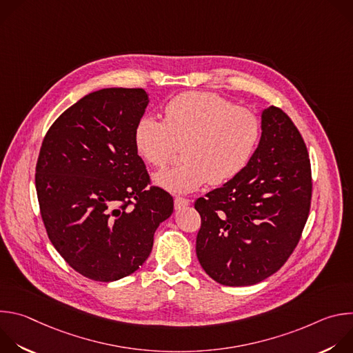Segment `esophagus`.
I'll list each match as a JSON object with an SVG mask.
<instances>
[{"label":"esophagus","mask_w":353,"mask_h":353,"mask_svg":"<svg viewBox=\"0 0 353 353\" xmlns=\"http://www.w3.org/2000/svg\"><path fill=\"white\" fill-rule=\"evenodd\" d=\"M188 205H190V199L183 198V196H176L174 198V208L176 210H181V208L188 207Z\"/></svg>","instance_id":"esophagus-1"}]
</instances>
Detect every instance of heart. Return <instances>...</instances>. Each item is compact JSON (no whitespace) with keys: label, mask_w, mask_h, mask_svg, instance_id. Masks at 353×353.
I'll return each instance as SVG.
<instances>
[{"label":"heart","mask_w":353,"mask_h":353,"mask_svg":"<svg viewBox=\"0 0 353 353\" xmlns=\"http://www.w3.org/2000/svg\"><path fill=\"white\" fill-rule=\"evenodd\" d=\"M261 137L259 116L211 92H185L165 108V120L143 116L135 125L139 155L154 168L166 166L183 145L184 162L155 176L172 192H191L207 181L234 179L254 155Z\"/></svg>","instance_id":"obj_1"}]
</instances>
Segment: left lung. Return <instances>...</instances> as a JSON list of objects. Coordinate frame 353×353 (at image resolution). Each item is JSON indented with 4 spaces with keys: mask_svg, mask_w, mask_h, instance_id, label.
<instances>
[{
    "mask_svg": "<svg viewBox=\"0 0 353 353\" xmlns=\"http://www.w3.org/2000/svg\"><path fill=\"white\" fill-rule=\"evenodd\" d=\"M261 139L248 165L195 201L196 257L226 286L254 285L290 257L307 222L312 168L306 143L279 108L261 116Z\"/></svg>",
    "mask_w": 353,
    "mask_h": 353,
    "instance_id": "obj_1",
    "label": "left lung"
}]
</instances>
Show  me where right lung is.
Returning a JSON list of instances; mask_svg holds the SVG:
<instances>
[{
	"label": "right lung",
	"mask_w": 353,
	"mask_h": 353,
	"mask_svg": "<svg viewBox=\"0 0 353 353\" xmlns=\"http://www.w3.org/2000/svg\"><path fill=\"white\" fill-rule=\"evenodd\" d=\"M148 102L141 88L92 92L41 142L34 181L47 236L71 268L93 281L135 272L173 212V196L150 184L134 142Z\"/></svg>",
	"instance_id": "obj_1"
}]
</instances>
